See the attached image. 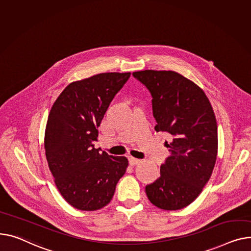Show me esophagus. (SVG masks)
<instances>
[{
	"label": "esophagus",
	"mask_w": 251,
	"mask_h": 251,
	"mask_svg": "<svg viewBox=\"0 0 251 251\" xmlns=\"http://www.w3.org/2000/svg\"><path fill=\"white\" fill-rule=\"evenodd\" d=\"M140 159H137V158H134V157H132V156H130L129 157V163H130V165H137L138 163H140Z\"/></svg>",
	"instance_id": "1"
}]
</instances>
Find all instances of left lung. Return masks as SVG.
Masks as SVG:
<instances>
[{"instance_id": "1", "label": "left lung", "mask_w": 251, "mask_h": 251, "mask_svg": "<svg viewBox=\"0 0 251 251\" xmlns=\"http://www.w3.org/2000/svg\"><path fill=\"white\" fill-rule=\"evenodd\" d=\"M133 76L152 96L154 129L168 132L172 152L160 166V176L145 187L147 198L162 210L189 206L209 181L218 152L216 117L198 85L173 71L146 70Z\"/></svg>"}]
</instances>
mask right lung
<instances>
[{
	"label": "right lung",
	"instance_id": "add662e5",
	"mask_svg": "<svg viewBox=\"0 0 251 251\" xmlns=\"http://www.w3.org/2000/svg\"><path fill=\"white\" fill-rule=\"evenodd\" d=\"M130 73H104L71 82L49 112L44 148L49 170L63 199L74 208L107 206L128 166L125 156L95 148L98 127Z\"/></svg>",
	"mask_w": 251,
	"mask_h": 251
}]
</instances>
